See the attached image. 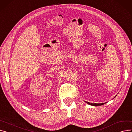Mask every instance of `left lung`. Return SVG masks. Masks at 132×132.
I'll use <instances>...</instances> for the list:
<instances>
[{
  "instance_id": "left-lung-1",
  "label": "left lung",
  "mask_w": 132,
  "mask_h": 132,
  "mask_svg": "<svg viewBox=\"0 0 132 132\" xmlns=\"http://www.w3.org/2000/svg\"><path fill=\"white\" fill-rule=\"evenodd\" d=\"M116 97V96H115ZM86 103H87V104H89L91 106H101V105H103L104 104V103H91V102H86L85 101Z\"/></svg>"
}]
</instances>
